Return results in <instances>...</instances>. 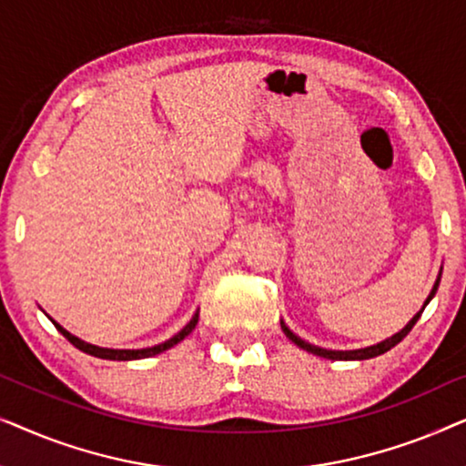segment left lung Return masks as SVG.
Masks as SVG:
<instances>
[{"label": "left lung", "instance_id": "obj_1", "mask_svg": "<svg viewBox=\"0 0 466 466\" xmlns=\"http://www.w3.org/2000/svg\"><path fill=\"white\" fill-rule=\"evenodd\" d=\"M439 282H441V271H439V278H437V282H435V286H432V290H431V295L426 297V301H424V305H422V309L418 311L416 316L411 318L410 322L405 324L403 329L399 330L397 335H392V337H388V339H384V341H380V343H375V346H369V348H362V350H324V348H318V346H311V343H308V341H303L301 337H297L295 333H292V330L286 327L284 322H279L282 324V330H284V335L289 337V339L295 343V346H299V348H303V350H308V352H311V354H316V356H322V359H329V360H367V359H375V356H380V354H384V352H388V350L390 348H394L397 346V343H400L405 339L407 335H410V330L413 329V324L418 322V318L422 316V311H424V308L426 305L431 303V299L435 297V292H437V289H439Z\"/></svg>", "mask_w": 466, "mask_h": 466}]
</instances>
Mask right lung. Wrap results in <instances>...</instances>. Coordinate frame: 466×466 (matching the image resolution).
Wrapping results in <instances>:
<instances>
[{"mask_svg": "<svg viewBox=\"0 0 466 466\" xmlns=\"http://www.w3.org/2000/svg\"><path fill=\"white\" fill-rule=\"evenodd\" d=\"M50 320H53V318H50ZM197 320H199V311H195V316L190 318V322L187 324V327H184V329L180 330V333H176L174 337H171V339L158 343V346L142 348V350H112V348H99V346H93V343H86V341L78 339V337L69 333V330L63 329L61 324H56L55 320H53V324L56 327V330H59V333H61L63 337H66V339H67L69 343H72V346L82 350V352H86V354H91V356H97V359H106V360H137V359H150V356L161 354V352H165V350L174 348L176 343H180V341L184 339V337H188L190 333H193V329L197 327Z\"/></svg>", "mask_w": 466, "mask_h": 466, "instance_id": "obj_1", "label": "right lung"}]
</instances>
